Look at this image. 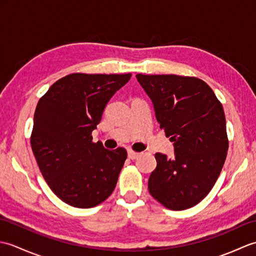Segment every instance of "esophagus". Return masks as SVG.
Here are the masks:
<instances>
[{"label": "esophagus", "mask_w": 256, "mask_h": 256, "mask_svg": "<svg viewBox=\"0 0 256 256\" xmlns=\"http://www.w3.org/2000/svg\"><path fill=\"white\" fill-rule=\"evenodd\" d=\"M140 155V153H138V152H133V150H128V158L131 160H135L138 158V157Z\"/></svg>", "instance_id": "34e87169"}]
</instances>
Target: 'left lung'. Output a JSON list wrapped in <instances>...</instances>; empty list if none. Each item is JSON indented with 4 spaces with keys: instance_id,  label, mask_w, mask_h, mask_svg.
Listing matches in <instances>:
<instances>
[{
    "instance_id": "8db88e82",
    "label": "left lung",
    "mask_w": 256,
    "mask_h": 256,
    "mask_svg": "<svg viewBox=\"0 0 256 256\" xmlns=\"http://www.w3.org/2000/svg\"><path fill=\"white\" fill-rule=\"evenodd\" d=\"M155 116L174 142V158L157 153L148 190L172 210L199 204L214 187L228 148L222 104L204 81L176 74H136Z\"/></svg>"
}]
</instances>
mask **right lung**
Segmentation results:
<instances>
[{
	"mask_svg": "<svg viewBox=\"0 0 256 256\" xmlns=\"http://www.w3.org/2000/svg\"><path fill=\"white\" fill-rule=\"evenodd\" d=\"M131 74H72L54 84L38 101L30 145L48 186L77 208L104 201L116 186L126 160L124 148L92 143L103 111Z\"/></svg>",
	"mask_w": 256,
	"mask_h": 256,
	"instance_id": "obj_1",
	"label": "right lung"
}]
</instances>
